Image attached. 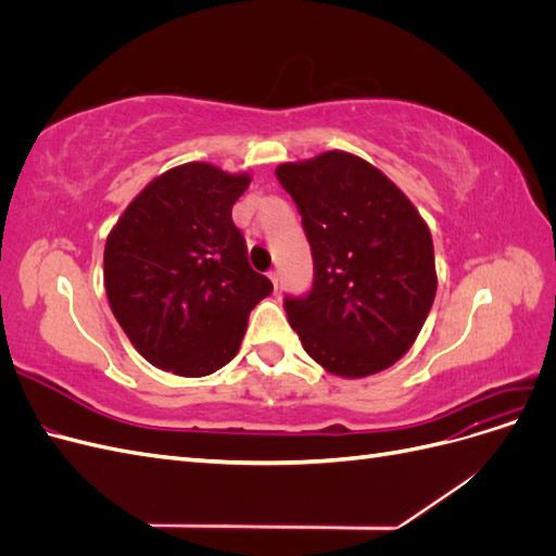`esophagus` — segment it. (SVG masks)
Listing matches in <instances>:
<instances>
[{"instance_id": "1", "label": "esophagus", "mask_w": 556, "mask_h": 556, "mask_svg": "<svg viewBox=\"0 0 556 556\" xmlns=\"http://www.w3.org/2000/svg\"><path fill=\"white\" fill-rule=\"evenodd\" d=\"M268 278H271L274 288H276V292H278V271H268Z\"/></svg>"}]
</instances>
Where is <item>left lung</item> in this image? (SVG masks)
<instances>
[{"instance_id": "obj_1", "label": "left lung", "mask_w": 556, "mask_h": 556, "mask_svg": "<svg viewBox=\"0 0 556 556\" xmlns=\"http://www.w3.org/2000/svg\"><path fill=\"white\" fill-rule=\"evenodd\" d=\"M276 176L315 264L311 294L285 299L301 345L333 376L384 371L413 348L439 288L427 223L390 178L345 150L285 162Z\"/></svg>"}]
</instances>
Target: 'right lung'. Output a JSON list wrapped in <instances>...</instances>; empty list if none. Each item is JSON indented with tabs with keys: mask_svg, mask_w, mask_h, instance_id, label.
<instances>
[{
	"mask_svg": "<svg viewBox=\"0 0 556 556\" xmlns=\"http://www.w3.org/2000/svg\"><path fill=\"white\" fill-rule=\"evenodd\" d=\"M250 174L188 162L160 174L117 217L104 248L111 311L150 364L182 378L237 357L248 315L274 292L252 271L231 206Z\"/></svg>",
	"mask_w": 556,
	"mask_h": 556,
	"instance_id": "right-lung-1",
	"label": "right lung"
}]
</instances>
